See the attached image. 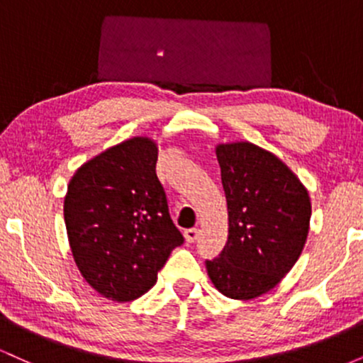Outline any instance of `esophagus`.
Listing matches in <instances>:
<instances>
[{"mask_svg":"<svg viewBox=\"0 0 363 363\" xmlns=\"http://www.w3.org/2000/svg\"><path fill=\"white\" fill-rule=\"evenodd\" d=\"M199 235H201V230H199V228H187V230L184 232V239L189 244L196 242V240L199 239Z\"/></svg>","mask_w":363,"mask_h":363,"instance_id":"esophagus-1","label":"esophagus"}]
</instances>
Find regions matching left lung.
Listing matches in <instances>:
<instances>
[{
  "mask_svg": "<svg viewBox=\"0 0 363 363\" xmlns=\"http://www.w3.org/2000/svg\"><path fill=\"white\" fill-rule=\"evenodd\" d=\"M227 198L228 237L220 257L206 261L225 297L251 301L266 294L301 257L311 225L307 187L274 153L232 141L215 148Z\"/></svg>",
  "mask_w": 363,
  "mask_h": 363,
  "instance_id": "obj_1",
  "label": "left lung"
}]
</instances>
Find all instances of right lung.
<instances>
[{"mask_svg": "<svg viewBox=\"0 0 363 363\" xmlns=\"http://www.w3.org/2000/svg\"><path fill=\"white\" fill-rule=\"evenodd\" d=\"M157 155L155 140L133 136L91 157L69 179L62 211L74 264L109 301L147 294L184 242L157 179Z\"/></svg>", "mask_w": 363, "mask_h": 363, "instance_id": "obj_1", "label": "right lung"}]
</instances>
